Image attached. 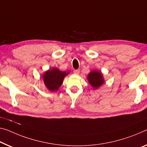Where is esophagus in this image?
<instances>
[{"label":"esophagus","instance_id":"obj_1","mask_svg":"<svg viewBox=\"0 0 147 147\" xmlns=\"http://www.w3.org/2000/svg\"><path fill=\"white\" fill-rule=\"evenodd\" d=\"M74 74H80V69H74Z\"/></svg>","mask_w":147,"mask_h":147}]
</instances>
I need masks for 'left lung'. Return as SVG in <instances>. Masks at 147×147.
Returning <instances> with one entry per match:
<instances>
[{
    "label": "left lung",
    "mask_w": 147,
    "mask_h": 147,
    "mask_svg": "<svg viewBox=\"0 0 147 147\" xmlns=\"http://www.w3.org/2000/svg\"><path fill=\"white\" fill-rule=\"evenodd\" d=\"M88 81L91 86L94 89H97L100 85H102L104 83V79L100 71H92L90 73L87 77Z\"/></svg>",
    "instance_id": "left-lung-1"
}]
</instances>
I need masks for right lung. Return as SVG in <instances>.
Listing matches in <instances>:
<instances>
[{"instance_id": "1", "label": "right lung", "mask_w": 147, "mask_h": 147, "mask_svg": "<svg viewBox=\"0 0 147 147\" xmlns=\"http://www.w3.org/2000/svg\"><path fill=\"white\" fill-rule=\"evenodd\" d=\"M69 72L61 71L57 68H53L46 71L43 76L44 83L46 87L51 91H57L62 84L64 77L68 74Z\"/></svg>"}]
</instances>
